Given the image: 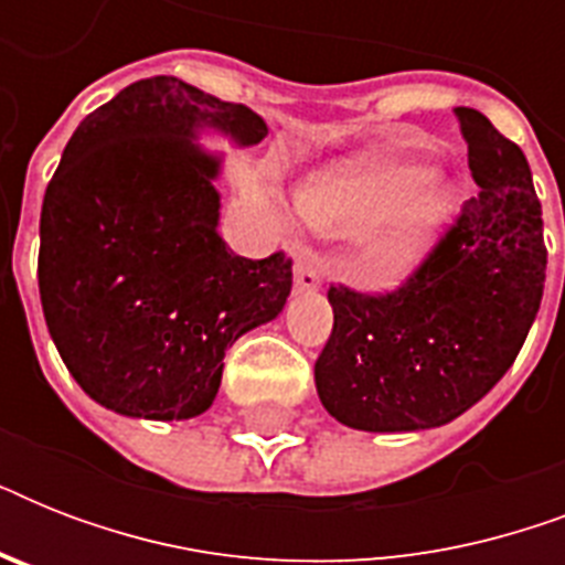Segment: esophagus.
Segmentation results:
<instances>
[{"mask_svg": "<svg viewBox=\"0 0 565 565\" xmlns=\"http://www.w3.org/2000/svg\"><path fill=\"white\" fill-rule=\"evenodd\" d=\"M292 281H296V290H319V284H322V264L308 248H301L299 255H296Z\"/></svg>", "mask_w": 565, "mask_h": 565, "instance_id": "1", "label": "esophagus"}]
</instances>
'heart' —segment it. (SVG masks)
I'll return each mask as SVG.
<instances>
[{"instance_id": "obj_1", "label": "heart", "mask_w": 565, "mask_h": 565, "mask_svg": "<svg viewBox=\"0 0 565 565\" xmlns=\"http://www.w3.org/2000/svg\"><path fill=\"white\" fill-rule=\"evenodd\" d=\"M301 216L322 234L370 228L361 269L372 281H395L419 264L451 213V195L430 172L393 154H363L322 172L299 193Z\"/></svg>"}]
</instances>
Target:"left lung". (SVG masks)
Returning a JSON list of instances; mask_svg holds the SVG:
<instances>
[{
    "label": "left lung",
    "mask_w": 565,
    "mask_h": 565,
    "mask_svg": "<svg viewBox=\"0 0 565 565\" xmlns=\"http://www.w3.org/2000/svg\"><path fill=\"white\" fill-rule=\"evenodd\" d=\"M481 188L390 292L328 290L334 328L317 358L319 402L358 430L439 428L513 366L543 301V207L531 167L481 110L457 108Z\"/></svg>",
    "instance_id": "1"
}]
</instances>
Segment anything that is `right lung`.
Returning <instances> with one entry per match:
<instances>
[{
    "instance_id": "right-lung-1",
    "label": "right lung",
    "mask_w": 565,
    "mask_h": 565,
    "mask_svg": "<svg viewBox=\"0 0 565 565\" xmlns=\"http://www.w3.org/2000/svg\"><path fill=\"white\" fill-rule=\"evenodd\" d=\"M216 128L255 146L266 122L175 75L128 84L70 137L40 213L43 317L93 402L135 419H193L222 358L284 310L292 260H248L220 237Z\"/></svg>"
}]
</instances>
